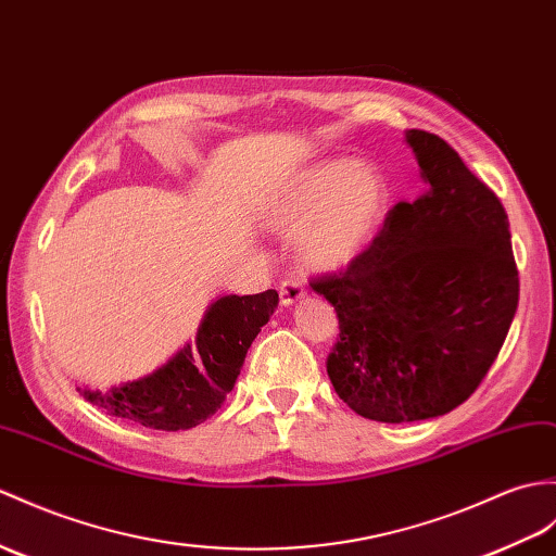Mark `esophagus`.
<instances>
[{
	"label": "esophagus",
	"instance_id": "34e87169",
	"mask_svg": "<svg viewBox=\"0 0 556 556\" xmlns=\"http://www.w3.org/2000/svg\"><path fill=\"white\" fill-rule=\"evenodd\" d=\"M301 299H305V289H303V283L299 279H283L279 283V301H281V305L289 307L293 303H299Z\"/></svg>",
	"mask_w": 556,
	"mask_h": 556
}]
</instances>
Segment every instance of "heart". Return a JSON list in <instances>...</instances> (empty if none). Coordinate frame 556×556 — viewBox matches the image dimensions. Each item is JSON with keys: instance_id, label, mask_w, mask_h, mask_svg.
Segmentation results:
<instances>
[{"instance_id": "obj_1", "label": "heart", "mask_w": 556, "mask_h": 556, "mask_svg": "<svg viewBox=\"0 0 556 556\" xmlns=\"http://www.w3.org/2000/svg\"><path fill=\"white\" fill-rule=\"evenodd\" d=\"M391 185L374 165L329 159L305 167L269 201L267 225L293 235L301 261L321 273L357 263L391 213Z\"/></svg>"}]
</instances>
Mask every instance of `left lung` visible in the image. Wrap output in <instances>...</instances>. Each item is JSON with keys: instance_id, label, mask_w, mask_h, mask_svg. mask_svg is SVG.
Returning <instances> with one entry per match:
<instances>
[{"instance_id": "1", "label": "left lung", "mask_w": 556, "mask_h": 556, "mask_svg": "<svg viewBox=\"0 0 556 556\" xmlns=\"http://www.w3.org/2000/svg\"><path fill=\"white\" fill-rule=\"evenodd\" d=\"M424 177L377 243L339 275L309 281L337 309L327 374L359 417L447 415L479 389L519 305L509 219L495 191L445 139L407 130Z\"/></svg>"}]
</instances>
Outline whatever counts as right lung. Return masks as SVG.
<instances>
[{
	"label": "right lung",
	"instance_id": "obj_1",
	"mask_svg": "<svg viewBox=\"0 0 556 556\" xmlns=\"http://www.w3.org/2000/svg\"><path fill=\"white\" fill-rule=\"evenodd\" d=\"M279 293L223 295L205 313L197 343H187L149 377L111 391H83L109 415L156 431H187L208 419L235 389L253 339L275 313Z\"/></svg>",
	"mask_w": 556,
	"mask_h": 556
}]
</instances>
